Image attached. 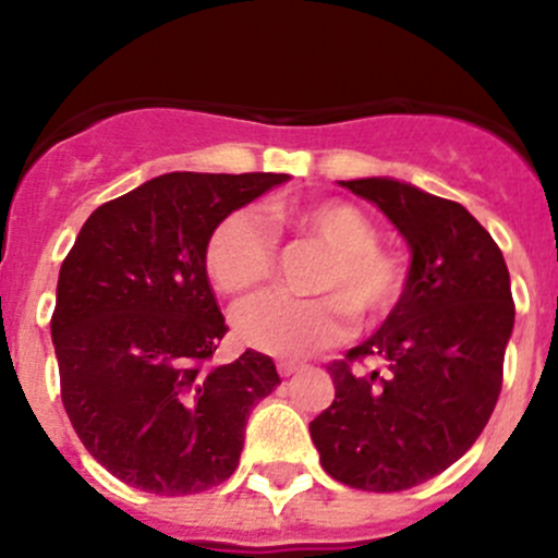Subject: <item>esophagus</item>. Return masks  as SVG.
I'll list each match as a JSON object with an SVG mask.
<instances>
[{"label": "esophagus", "mask_w": 558, "mask_h": 558, "mask_svg": "<svg viewBox=\"0 0 558 558\" xmlns=\"http://www.w3.org/2000/svg\"><path fill=\"white\" fill-rule=\"evenodd\" d=\"M300 369H302V364H296V362H278L280 378H291V375H296Z\"/></svg>", "instance_id": "34e87169"}]
</instances>
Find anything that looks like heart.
<instances>
[{
  "label": "heart",
  "mask_w": 558,
  "mask_h": 558,
  "mask_svg": "<svg viewBox=\"0 0 558 558\" xmlns=\"http://www.w3.org/2000/svg\"><path fill=\"white\" fill-rule=\"evenodd\" d=\"M275 227H289L329 247L315 289L324 296L296 300L264 291L234 307V331L253 351L280 359H300L351 335L353 315L364 324L386 318L404 294V264L378 245V229L364 210L342 199L313 205L272 207ZM278 234L251 207L229 213L205 247V267L227 294L253 289L275 272Z\"/></svg>",
  "instance_id": "heart-1"
}]
</instances>
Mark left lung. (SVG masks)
Returning a JSON list of instances; mask_svg holds the SVG:
<instances>
[{
  "instance_id": "obj_1",
  "label": "left lung",
  "mask_w": 558,
  "mask_h": 558,
  "mask_svg": "<svg viewBox=\"0 0 558 558\" xmlns=\"http://www.w3.org/2000/svg\"><path fill=\"white\" fill-rule=\"evenodd\" d=\"M342 185L391 218L413 262L386 324L326 367L335 402L311 437L335 481L404 492L461 459L492 418L515 320L508 264L459 202L388 178Z\"/></svg>"
}]
</instances>
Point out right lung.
I'll return each mask as SVG.
<instances>
[{
  "label": "right lung",
  "instance_id": "1",
  "mask_svg": "<svg viewBox=\"0 0 558 558\" xmlns=\"http://www.w3.org/2000/svg\"><path fill=\"white\" fill-rule=\"evenodd\" d=\"M289 180L170 172L105 202L66 253L50 318L61 402L107 472L159 497L199 494L240 464L272 359L210 364L229 331L205 247L232 210Z\"/></svg>",
  "mask_w": 558,
  "mask_h": 558
}]
</instances>
